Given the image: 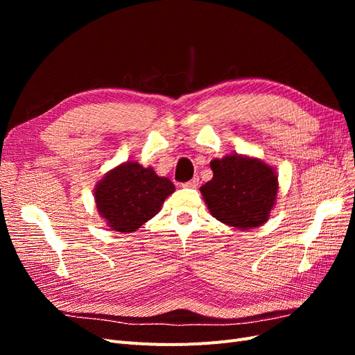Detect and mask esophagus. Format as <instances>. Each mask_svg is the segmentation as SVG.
Listing matches in <instances>:
<instances>
[{"mask_svg": "<svg viewBox=\"0 0 355 355\" xmlns=\"http://www.w3.org/2000/svg\"><path fill=\"white\" fill-rule=\"evenodd\" d=\"M197 185H198V178L197 176L192 178L188 182H185V184H182V187H184V188H197Z\"/></svg>", "mask_w": 355, "mask_h": 355, "instance_id": "esophagus-1", "label": "esophagus"}]
</instances>
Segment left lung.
<instances>
[{
  "mask_svg": "<svg viewBox=\"0 0 355 355\" xmlns=\"http://www.w3.org/2000/svg\"><path fill=\"white\" fill-rule=\"evenodd\" d=\"M211 180L200 191L213 218L241 231L261 227L275 206L278 176L262 159L225 155L210 161Z\"/></svg>",
  "mask_w": 355,
  "mask_h": 355,
  "instance_id": "left-lung-1",
  "label": "left lung"
}]
</instances>
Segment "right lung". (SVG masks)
I'll list each match as a JSON object with an SVG mask.
<instances>
[{
	"label": "right lung",
	"instance_id": "obj_1",
	"mask_svg": "<svg viewBox=\"0 0 355 355\" xmlns=\"http://www.w3.org/2000/svg\"><path fill=\"white\" fill-rule=\"evenodd\" d=\"M173 192L170 179L158 176L153 167L125 161L96 184L94 202L112 231L128 234L153 219Z\"/></svg>",
	"mask_w": 355,
	"mask_h": 355
}]
</instances>
